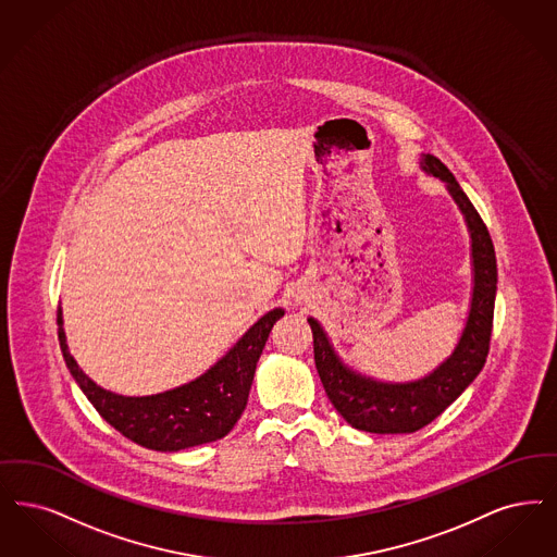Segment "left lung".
<instances>
[{
	"instance_id": "left-lung-1",
	"label": "left lung",
	"mask_w": 557,
	"mask_h": 557,
	"mask_svg": "<svg viewBox=\"0 0 557 557\" xmlns=\"http://www.w3.org/2000/svg\"><path fill=\"white\" fill-rule=\"evenodd\" d=\"M426 176L442 180L458 205L470 234L472 294L467 323L451 355L431 373L414 381H379L348 367L335 352L321 323L309 317L314 346V364L327 398L344 421L367 433H414L435 421L485 367L490 352L493 307L497 292V263L487 225L468 200L465 190L435 156H421Z\"/></svg>"
}]
</instances>
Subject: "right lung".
Here are the masks:
<instances>
[{
  "instance_id": "right-lung-1",
  "label": "right lung",
  "mask_w": 557,
  "mask_h": 557,
  "mask_svg": "<svg viewBox=\"0 0 557 557\" xmlns=\"http://www.w3.org/2000/svg\"><path fill=\"white\" fill-rule=\"evenodd\" d=\"M280 317H284V309L265 312L202 375L151 396H122L97 385L67 350L62 309H58V337L72 377L113 429L143 447L180 451L218 442L238 423L245 412L257 362Z\"/></svg>"
}]
</instances>
